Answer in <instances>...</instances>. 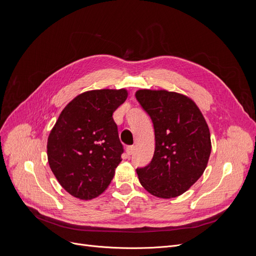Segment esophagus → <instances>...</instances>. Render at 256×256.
<instances>
[{
	"instance_id": "obj_1",
	"label": "esophagus",
	"mask_w": 256,
	"mask_h": 256,
	"mask_svg": "<svg viewBox=\"0 0 256 256\" xmlns=\"http://www.w3.org/2000/svg\"><path fill=\"white\" fill-rule=\"evenodd\" d=\"M126 152H127L128 156H131V154H132L134 152V145L128 146L127 150H126Z\"/></svg>"
}]
</instances>
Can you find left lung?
Listing matches in <instances>:
<instances>
[{
    "mask_svg": "<svg viewBox=\"0 0 256 256\" xmlns=\"http://www.w3.org/2000/svg\"><path fill=\"white\" fill-rule=\"evenodd\" d=\"M136 98L152 118L156 141L150 164L136 168L138 180L154 196L176 198L207 166L212 152L207 122L198 106L178 92L140 90Z\"/></svg>",
    "mask_w": 256,
    "mask_h": 256,
    "instance_id": "left-lung-1",
    "label": "left lung"
}]
</instances>
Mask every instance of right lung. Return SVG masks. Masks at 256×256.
Wrapping results in <instances>:
<instances>
[{"label": "right lung", "mask_w": 256, "mask_h": 256, "mask_svg": "<svg viewBox=\"0 0 256 256\" xmlns=\"http://www.w3.org/2000/svg\"><path fill=\"white\" fill-rule=\"evenodd\" d=\"M126 90L82 92L60 114L48 138V162L69 194L92 200L108 188L124 152L112 115Z\"/></svg>", "instance_id": "obj_1"}]
</instances>
